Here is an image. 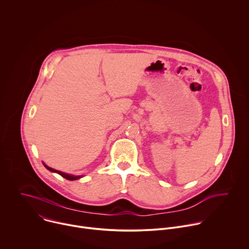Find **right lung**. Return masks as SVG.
Masks as SVG:
<instances>
[{
	"label": "right lung",
	"mask_w": 249,
	"mask_h": 249,
	"mask_svg": "<svg viewBox=\"0 0 249 249\" xmlns=\"http://www.w3.org/2000/svg\"><path fill=\"white\" fill-rule=\"evenodd\" d=\"M43 164H44V166H45L49 171H51V172H54V173H57V174H59L61 177L65 178L66 180L74 181V180H78V179L82 178V176H74V175H69V174H66V173H62V172H60V171H57V170H55V169H53V168H51V167L47 166V165H46L45 163H43Z\"/></svg>",
	"instance_id": "obj_1"
}]
</instances>
